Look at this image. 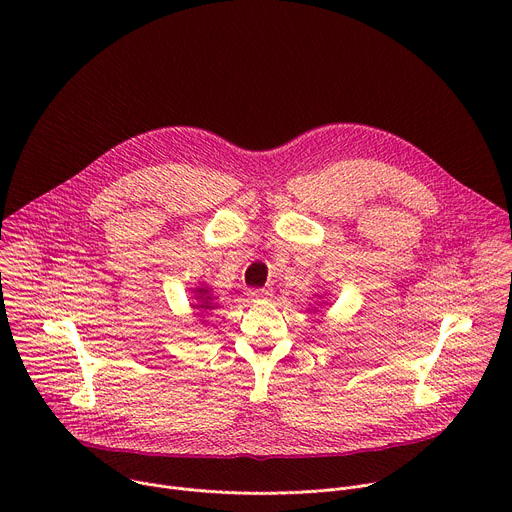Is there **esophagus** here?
Instances as JSON below:
<instances>
[{"instance_id":"esophagus-1","label":"esophagus","mask_w":512,"mask_h":512,"mask_svg":"<svg viewBox=\"0 0 512 512\" xmlns=\"http://www.w3.org/2000/svg\"><path fill=\"white\" fill-rule=\"evenodd\" d=\"M247 296L251 300H267L271 296V289H267V287H263V289H249Z\"/></svg>"}]
</instances>
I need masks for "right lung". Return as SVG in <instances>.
Masks as SVG:
<instances>
[{"label":"right lung","mask_w":512,"mask_h":512,"mask_svg":"<svg viewBox=\"0 0 512 512\" xmlns=\"http://www.w3.org/2000/svg\"><path fill=\"white\" fill-rule=\"evenodd\" d=\"M196 298L200 300V304H194V308H202V310H212L214 306L210 304V289L208 287H196Z\"/></svg>","instance_id":"add662e5"}]
</instances>
